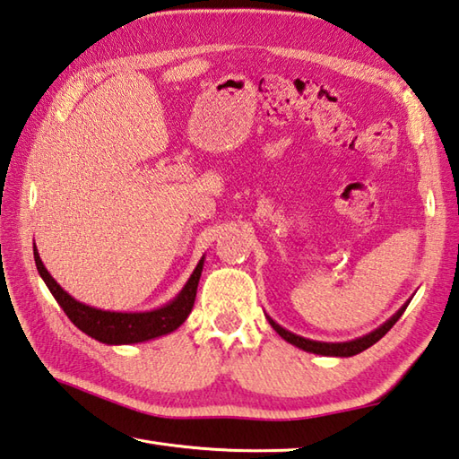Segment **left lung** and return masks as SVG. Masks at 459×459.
I'll list each match as a JSON object with an SVG mask.
<instances>
[{
    "label": "left lung",
    "instance_id": "left-lung-1",
    "mask_svg": "<svg viewBox=\"0 0 459 459\" xmlns=\"http://www.w3.org/2000/svg\"><path fill=\"white\" fill-rule=\"evenodd\" d=\"M408 303H410V301H408ZM408 303L402 305V307L398 308V311H396L394 315H392L385 325L378 326L377 331H372V333H368V334L360 336V339H354V341H349V342H321V341H311V339H305V336H299V334H295V333H291V331L283 329V326L277 325L273 319H271V316H267V319H269V325L273 326V329L277 331L279 336H281V339H285L287 342H291V344H295V347L303 349V351H307V352L323 354V357H354V354L367 351L368 347H372L374 342H378V341L382 339V336H385V334L392 329V326H394V323L400 319L402 313L406 311Z\"/></svg>",
    "mask_w": 459,
    "mask_h": 459
}]
</instances>
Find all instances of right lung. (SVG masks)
<instances>
[{
    "instance_id": "right-lung-1",
    "label": "right lung",
    "mask_w": 459,
    "mask_h": 459,
    "mask_svg": "<svg viewBox=\"0 0 459 459\" xmlns=\"http://www.w3.org/2000/svg\"><path fill=\"white\" fill-rule=\"evenodd\" d=\"M35 265L39 275L43 277L45 285L49 287L51 295L57 299V303L69 316L71 323L81 329L85 334L92 336V339L105 344H134L156 339L176 331L192 313V307L195 301V291H198L200 275L204 269V257L200 264L195 265L194 273L190 275L188 283L182 287V291L178 293L170 303L154 308V311L144 313H117V311H102V308L89 307L85 303H79L77 299H73L67 291H63V287L55 281L49 271L45 269L43 261L39 257V251L33 247Z\"/></svg>"
}]
</instances>
